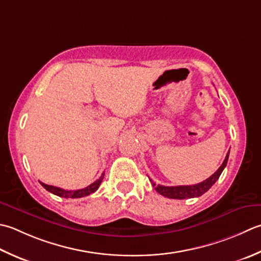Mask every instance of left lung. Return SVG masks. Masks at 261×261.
<instances>
[{
	"instance_id": "8db88e82",
	"label": "left lung",
	"mask_w": 261,
	"mask_h": 261,
	"mask_svg": "<svg viewBox=\"0 0 261 261\" xmlns=\"http://www.w3.org/2000/svg\"><path fill=\"white\" fill-rule=\"evenodd\" d=\"M228 156H229V151L226 154L225 160H224L223 164L219 166L218 170L214 173L211 177H208L207 180L202 181L200 183H198V185L165 187V186H160V185L156 186L155 183H152V186L155 187V190L160 193V195L164 196L166 198H170V199H188V198L200 197L203 195V193L207 192L214 185H215V182L218 180V177L221 176L223 170L225 168V166L227 164Z\"/></svg>"
}]
</instances>
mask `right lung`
<instances>
[{"label": "right lung", "mask_w": 261, "mask_h": 261, "mask_svg": "<svg viewBox=\"0 0 261 261\" xmlns=\"http://www.w3.org/2000/svg\"><path fill=\"white\" fill-rule=\"evenodd\" d=\"M103 178H104V173L100 175L98 180H96L94 183H91V185L88 187L80 189V190H64V189H61L58 187L45 185V183H43V182H40V185H42L46 189V190L52 192L55 196H59L62 198H83L86 196H89L90 193H94L97 189L99 188L101 181H103Z\"/></svg>", "instance_id": "add662e5"}]
</instances>
